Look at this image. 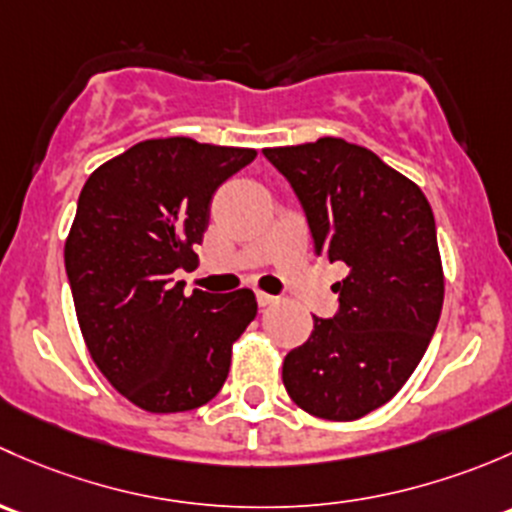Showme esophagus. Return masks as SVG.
<instances>
[{
  "label": "esophagus",
  "instance_id": "obj_1",
  "mask_svg": "<svg viewBox=\"0 0 512 512\" xmlns=\"http://www.w3.org/2000/svg\"><path fill=\"white\" fill-rule=\"evenodd\" d=\"M256 300H258V305H261V308H268V305H273V303H276V295H268V293H261V291H258L256 293Z\"/></svg>",
  "mask_w": 512,
  "mask_h": 512
}]
</instances>
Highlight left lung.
Instances as JSON below:
<instances>
[{
  "label": "left lung",
  "instance_id": "1",
  "mask_svg": "<svg viewBox=\"0 0 512 512\" xmlns=\"http://www.w3.org/2000/svg\"><path fill=\"white\" fill-rule=\"evenodd\" d=\"M263 155L298 194L315 256L350 268L333 286L340 310L313 318V333L283 360V384L318 419H360L404 387L439 323L434 212L412 179L342 138Z\"/></svg>",
  "mask_w": 512,
  "mask_h": 512
}]
</instances>
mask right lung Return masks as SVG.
Masks as SVG:
<instances>
[{
    "label": "right lung",
    "mask_w": 512,
    "mask_h": 512,
    "mask_svg": "<svg viewBox=\"0 0 512 512\" xmlns=\"http://www.w3.org/2000/svg\"><path fill=\"white\" fill-rule=\"evenodd\" d=\"M254 157L192 138L142 140L83 184L63 249L76 318L103 377L145 412L217 397L231 347L256 318L249 288L184 295L172 276L197 266L214 192Z\"/></svg>",
    "instance_id": "add662e5"
}]
</instances>
